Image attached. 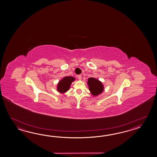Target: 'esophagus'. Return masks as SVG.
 I'll list each match as a JSON object with an SVG mask.
<instances>
[{
	"label": "esophagus",
	"mask_w": 157,
	"mask_h": 157,
	"mask_svg": "<svg viewBox=\"0 0 157 157\" xmlns=\"http://www.w3.org/2000/svg\"><path fill=\"white\" fill-rule=\"evenodd\" d=\"M78 78L80 80H81V78H82V76H81V75H78Z\"/></svg>",
	"instance_id": "esophagus-1"
}]
</instances>
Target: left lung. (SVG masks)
Here are the masks:
<instances>
[{"mask_svg": "<svg viewBox=\"0 0 157 157\" xmlns=\"http://www.w3.org/2000/svg\"><path fill=\"white\" fill-rule=\"evenodd\" d=\"M87 82L90 93L94 97H97L103 93L104 87L103 84L99 80L94 77H90Z\"/></svg>", "mask_w": 157, "mask_h": 157, "instance_id": "1", "label": "left lung"}]
</instances>
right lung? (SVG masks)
<instances>
[{
    "instance_id": "1",
    "label": "right lung",
    "mask_w": 157,
    "mask_h": 157,
    "mask_svg": "<svg viewBox=\"0 0 157 157\" xmlns=\"http://www.w3.org/2000/svg\"><path fill=\"white\" fill-rule=\"evenodd\" d=\"M75 80V78L72 76L64 77L57 83V91L61 94L66 93L70 90L71 84Z\"/></svg>"
}]
</instances>
